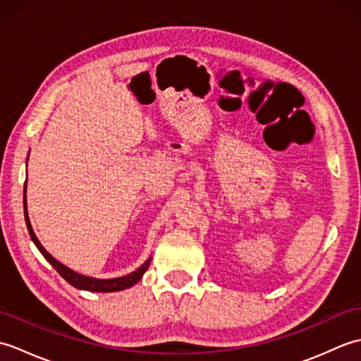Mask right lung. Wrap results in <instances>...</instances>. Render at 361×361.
Segmentation results:
<instances>
[{"label":"right lung","mask_w":361,"mask_h":361,"mask_svg":"<svg viewBox=\"0 0 361 361\" xmlns=\"http://www.w3.org/2000/svg\"><path fill=\"white\" fill-rule=\"evenodd\" d=\"M25 219H26V225H27V231L30 234V239L34 240L35 247L40 250L42 255L44 256V259L48 260V262L56 268V270L59 271V274L62 276V278L65 281H68L71 283V286H74L75 288H82V290H88V291H102V293H105V291H119V290H124V288H128L135 286V283L140 281L142 278V274L145 273V270H147L149 265H150V260L152 259H147L145 262L137 268L136 271L130 273L127 276H122V278H114V279H96V278H88V276H83V274H79L73 271L71 268L65 267L63 264H60L59 260L54 259L48 251H46L42 243L38 242V239L35 237L34 231H32V226H30V221H29V217H27V208H26V185H25Z\"/></svg>","instance_id":"obj_1"}]
</instances>
